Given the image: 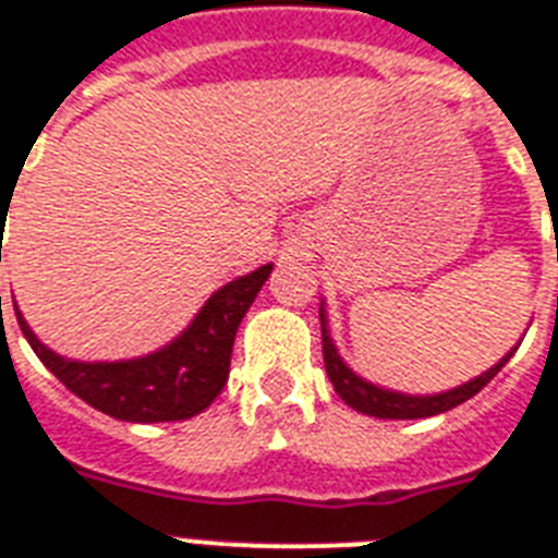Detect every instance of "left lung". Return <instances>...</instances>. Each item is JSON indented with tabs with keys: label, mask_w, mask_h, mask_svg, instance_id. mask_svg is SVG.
<instances>
[{
	"label": "left lung",
	"mask_w": 558,
	"mask_h": 558,
	"mask_svg": "<svg viewBox=\"0 0 558 558\" xmlns=\"http://www.w3.org/2000/svg\"><path fill=\"white\" fill-rule=\"evenodd\" d=\"M322 315V348H324V367H327V376H330L332 388L344 402H348L353 411H362L367 416H379V420H423V416L446 414L451 408H458L460 402L472 399L481 388H486V381L493 379L495 373L501 371L507 362L512 359L515 348L507 353V356L493 365L486 373L475 376V379L463 381L458 388L442 390V393H428V397H416V393H402V390H388L373 385V381L362 379L359 373L350 371L344 365V359L339 356V350L330 339V327H327V313H324V304L318 310Z\"/></svg>",
	"instance_id": "8db88e82"
}]
</instances>
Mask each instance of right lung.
I'll use <instances>...</instances> for the list:
<instances>
[{"label":"right lung","instance_id":"obj_1","mask_svg":"<svg viewBox=\"0 0 558 558\" xmlns=\"http://www.w3.org/2000/svg\"><path fill=\"white\" fill-rule=\"evenodd\" d=\"M269 275L271 263H266L226 283L205 301L179 339L126 362L63 359L34 336L16 304L13 310L31 350L74 397L124 423H173L205 411L226 388L236 327Z\"/></svg>","mask_w":558,"mask_h":558}]
</instances>
